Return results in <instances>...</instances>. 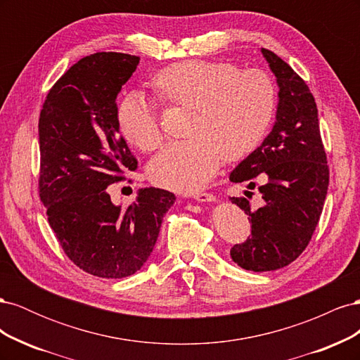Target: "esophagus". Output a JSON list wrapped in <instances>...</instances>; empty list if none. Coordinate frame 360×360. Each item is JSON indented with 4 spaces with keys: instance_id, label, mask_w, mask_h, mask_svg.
Here are the masks:
<instances>
[{
    "instance_id": "34e87169",
    "label": "esophagus",
    "mask_w": 360,
    "mask_h": 360,
    "mask_svg": "<svg viewBox=\"0 0 360 360\" xmlns=\"http://www.w3.org/2000/svg\"><path fill=\"white\" fill-rule=\"evenodd\" d=\"M193 200H197L200 202H213L216 200V197L213 193H209V192H197L192 195Z\"/></svg>"
}]
</instances>
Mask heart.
Listing matches in <instances>:
<instances>
[{"label": "heart", "instance_id": "heart-1", "mask_svg": "<svg viewBox=\"0 0 360 360\" xmlns=\"http://www.w3.org/2000/svg\"><path fill=\"white\" fill-rule=\"evenodd\" d=\"M171 103L193 110L189 139L171 143L150 162L148 177L159 186L193 191L209 181L221 159L242 160L266 136L276 108V89L259 69L238 70L231 63L191 60L176 63L155 78ZM124 138L143 151L163 139L155 106L141 91L127 94L117 111Z\"/></svg>", "mask_w": 360, "mask_h": 360}]
</instances>
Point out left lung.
<instances>
[{
	"instance_id": "8db88e82",
	"label": "left lung",
	"mask_w": 360,
	"mask_h": 360,
	"mask_svg": "<svg viewBox=\"0 0 360 360\" xmlns=\"http://www.w3.org/2000/svg\"><path fill=\"white\" fill-rule=\"evenodd\" d=\"M278 84L275 124L263 143L231 171L233 183L255 188L263 205L254 209L245 197L230 198L249 214L250 237L231 248L237 266L270 271L296 259L319 224L329 188V168L320 136L319 111L308 85L288 64L261 49ZM249 191H245L248 193Z\"/></svg>"
}]
</instances>
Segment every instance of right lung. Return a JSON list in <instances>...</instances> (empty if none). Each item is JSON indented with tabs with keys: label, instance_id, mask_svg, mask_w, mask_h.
<instances>
[{
	"label": "right lung",
	"instance_id": "right-lung-1",
	"mask_svg": "<svg viewBox=\"0 0 360 360\" xmlns=\"http://www.w3.org/2000/svg\"><path fill=\"white\" fill-rule=\"evenodd\" d=\"M138 64L120 52L84 57L49 90L39 118V189L49 225L76 266L108 279L146 264L176 201L168 191L144 188L123 209L106 189L138 165L117 120V96Z\"/></svg>",
	"mask_w": 360,
	"mask_h": 360
}]
</instances>
